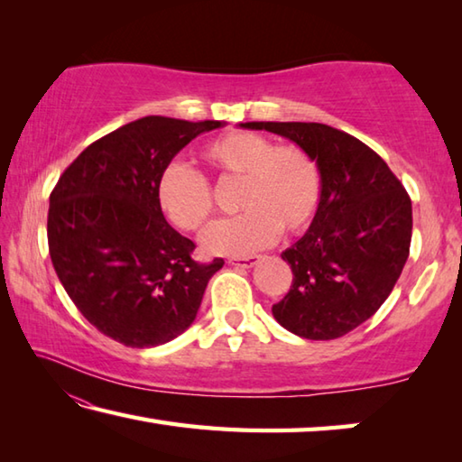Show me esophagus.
I'll list each match as a JSON object with an SVG mask.
<instances>
[{
  "mask_svg": "<svg viewBox=\"0 0 462 462\" xmlns=\"http://www.w3.org/2000/svg\"><path fill=\"white\" fill-rule=\"evenodd\" d=\"M261 261V256H240V259H228V264H232V267H242V269H248L253 267V264H256Z\"/></svg>",
  "mask_w": 462,
  "mask_h": 462,
  "instance_id": "obj_1",
  "label": "esophagus"
}]
</instances>
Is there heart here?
<instances>
[{"instance_id":"1","label":"heart","mask_w":462,"mask_h":462,"mask_svg":"<svg viewBox=\"0 0 462 462\" xmlns=\"http://www.w3.org/2000/svg\"><path fill=\"white\" fill-rule=\"evenodd\" d=\"M199 159L217 181H238L234 206L242 214L220 222L203 238L209 254H248L277 234L295 236L314 220L319 169L295 144H273L254 132H230L201 148ZM161 214L185 232L206 230L214 216L212 187L198 171L171 162L154 183Z\"/></svg>"}]
</instances>
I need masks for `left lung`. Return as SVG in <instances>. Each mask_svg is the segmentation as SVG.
<instances>
[{"mask_svg": "<svg viewBox=\"0 0 462 462\" xmlns=\"http://www.w3.org/2000/svg\"><path fill=\"white\" fill-rule=\"evenodd\" d=\"M285 136L316 161L322 179L310 230L287 248L291 287L273 316L308 340H334L366 322L410 256L411 199L387 162L361 140L316 122H246Z\"/></svg>", "mask_w": 462, "mask_h": 462, "instance_id": "8db88e82", "label": "left lung"}]
</instances>
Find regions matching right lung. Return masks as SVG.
<instances>
[{"instance_id": "1", "label": "right lung", "mask_w": 462, "mask_h": 462, "mask_svg": "<svg viewBox=\"0 0 462 462\" xmlns=\"http://www.w3.org/2000/svg\"><path fill=\"white\" fill-rule=\"evenodd\" d=\"M220 126L165 116L130 122L85 148L51 193L52 267L83 318L124 346H159L185 332L222 269L224 259H191L195 245L154 199L173 156Z\"/></svg>"}]
</instances>
